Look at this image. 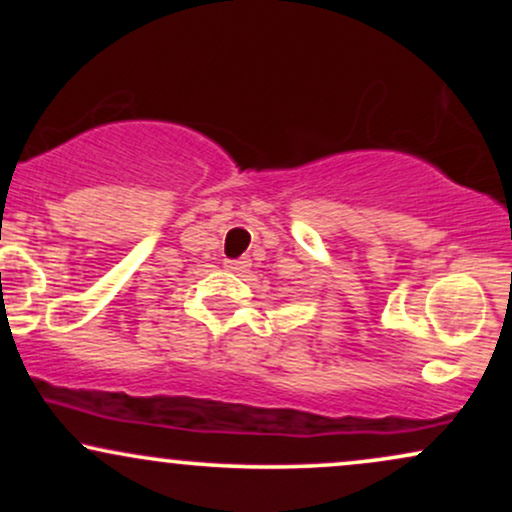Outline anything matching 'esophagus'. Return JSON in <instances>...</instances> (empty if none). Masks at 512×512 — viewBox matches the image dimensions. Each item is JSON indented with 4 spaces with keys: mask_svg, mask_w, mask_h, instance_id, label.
Listing matches in <instances>:
<instances>
[{
    "mask_svg": "<svg viewBox=\"0 0 512 512\" xmlns=\"http://www.w3.org/2000/svg\"><path fill=\"white\" fill-rule=\"evenodd\" d=\"M248 267H250V260H228L226 262L228 272H236V274L245 272V269H248Z\"/></svg>",
    "mask_w": 512,
    "mask_h": 512,
    "instance_id": "esophagus-1",
    "label": "esophagus"
}]
</instances>
